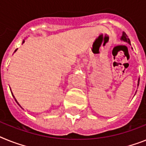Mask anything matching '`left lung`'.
Returning a JSON list of instances; mask_svg holds the SVG:
<instances>
[{
    "instance_id": "8db88e82",
    "label": "left lung",
    "mask_w": 146,
    "mask_h": 146,
    "mask_svg": "<svg viewBox=\"0 0 146 146\" xmlns=\"http://www.w3.org/2000/svg\"><path fill=\"white\" fill-rule=\"evenodd\" d=\"M121 39H122V40H123V41H126V42H128L129 44H131V43H130V39L128 38V37L127 36V35L125 34V33H122V37H121ZM139 79L138 80V85H139Z\"/></svg>"
}]
</instances>
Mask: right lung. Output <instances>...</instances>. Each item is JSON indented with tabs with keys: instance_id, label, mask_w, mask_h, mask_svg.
Returning <instances> with one entry per match:
<instances>
[{
	"instance_id": "1",
	"label": "right lung",
	"mask_w": 146,
	"mask_h": 146,
	"mask_svg": "<svg viewBox=\"0 0 146 146\" xmlns=\"http://www.w3.org/2000/svg\"><path fill=\"white\" fill-rule=\"evenodd\" d=\"M23 43H24V41H23ZM16 50H15V51H16ZM13 97H14V96H13ZM14 99H15V101H16V102H17V103H18V102H17V100H15V98L14 97ZM18 105H19V104H18Z\"/></svg>"
}]
</instances>
